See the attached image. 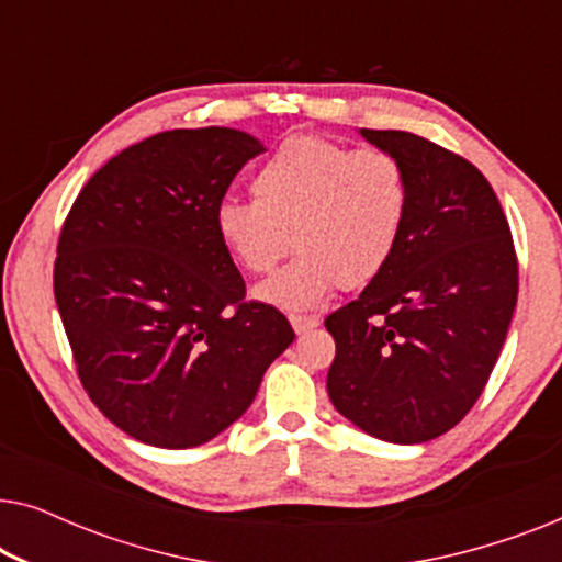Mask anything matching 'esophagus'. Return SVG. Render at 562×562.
Listing matches in <instances>:
<instances>
[{
	"label": "esophagus",
	"mask_w": 562,
	"mask_h": 562,
	"mask_svg": "<svg viewBox=\"0 0 562 562\" xmlns=\"http://www.w3.org/2000/svg\"><path fill=\"white\" fill-rule=\"evenodd\" d=\"M289 322H291V327H294L296 335L310 333V329L319 327V319L317 317H302V314H291Z\"/></svg>",
	"instance_id": "obj_1"
}]
</instances>
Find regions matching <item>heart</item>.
Returning a JSON list of instances; mask_svg holds the SVG:
<instances>
[{"instance_id":"heart-1","label":"heart","mask_w":562,"mask_h":562,"mask_svg":"<svg viewBox=\"0 0 562 562\" xmlns=\"http://www.w3.org/2000/svg\"><path fill=\"white\" fill-rule=\"evenodd\" d=\"M252 202L225 199L214 233L243 271L263 276L291 248V263L256 296L281 310H314L333 291L363 289L394 256L409 187L386 150L291 135L250 176Z\"/></svg>"}]
</instances>
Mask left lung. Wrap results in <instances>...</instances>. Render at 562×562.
Masks as SVG:
<instances>
[{
    "label": "left lung",
    "instance_id": "1",
    "mask_svg": "<svg viewBox=\"0 0 562 562\" xmlns=\"http://www.w3.org/2000/svg\"><path fill=\"white\" fill-rule=\"evenodd\" d=\"M360 135L402 164L409 206L386 268L325 319L327 394L363 432L417 445L479 402L517 306V252L473 164L404 130Z\"/></svg>",
    "mask_w": 562,
    "mask_h": 562
}]
</instances>
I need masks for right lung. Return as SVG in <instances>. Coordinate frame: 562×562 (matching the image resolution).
I'll return each mask as SVG.
<instances>
[{
  "instance_id": "add662e5",
  "label": "right lung",
  "mask_w": 562,
  "mask_h": 562,
  "mask_svg": "<svg viewBox=\"0 0 562 562\" xmlns=\"http://www.w3.org/2000/svg\"><path fill=\"white\" fill-rule=\"evenodd\" d=\"M263 150L233 127L158 133L106 160L60 229L53 291L81 386L145 445L210 442L294 342L276 306L245 302L214 233L229 183Z\"/></svg>"
}]
</instances>
